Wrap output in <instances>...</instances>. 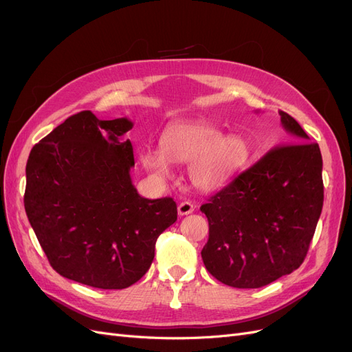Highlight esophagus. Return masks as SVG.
I'll return each mask as SVG.
<instances>
[{"mask_svg":"<svg viewBox=\"0 0 352 352\" xmlns=\"http://www.w3.org/2000/svg\"><path fill=\"white\" fill-rule=\"evenodd\" d=\"M194 209H196V206H194L191 201H181L178 204V214L179 216H187V214L192 213Z\"/></svg>","mask_w":352,"mask_h":352,"instance_id":"34e87169","label":"esophagus"}]
</instances>
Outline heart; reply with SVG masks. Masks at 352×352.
Listing matches in <instances>:
<instances>
[{
  "label": "heart",
  "instance_id": "obj_1",
  "mask_svg": "<svg viewBox=\"0 0 352 352\" xmlns=\"http://www.w3.org/2000/svg\"><path fill=\"white\" fill-rule=\"evenodd\" d=\"M161 148H143L139 162L158 181L173 177L175 164H188L191 184L212 192L226 186L248 162L251 148L241 135H223L222 130L204 120L168 124L160 138Z\"/></svg>",
  "mask_w": 352,
  "mask_h": 352
}]
</instances>
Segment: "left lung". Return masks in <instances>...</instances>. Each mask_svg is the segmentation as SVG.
<instances>
[{
    "instance_id": "8db88e82",
    "label": "left lung",
    "mask_w": 352,
    "mask_h": 352,
    "mask_svg": "<svg viewBox=\"0 0 352 352\" xmlns=\"http://www.w3.org/2000/svg\"><path fill=\"white\" fill-rule=\"evenodd\" d=\"M284 142L200 207L209 220L201 251L210 274L258 289L302 265L323 206L322 155L302 126L280 111Z\"/></svg>"
}]
</instances>
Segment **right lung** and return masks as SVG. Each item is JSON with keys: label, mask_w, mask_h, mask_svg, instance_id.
<instances>
[{"label": "right lung", "mask_w": 352, "mask_h": 352, "mask_svg": "<svg viewBox=\"0 0 352 352\" xmlns=\"http://www.w3.org/2000/svg\"><path fill=\"white\" fill-rule=\"evenodd\" d=\"M126 117H68L33 146L24 209L49 263L65 278L104 290L139 281L161 233L177 220L171 197L149 200L132 184Z\"/></svg>", "instance_id": "add662e5"}]
</instances>
